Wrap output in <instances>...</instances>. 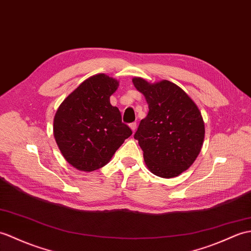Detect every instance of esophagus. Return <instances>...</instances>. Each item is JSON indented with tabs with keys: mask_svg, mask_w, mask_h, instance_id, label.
Segmentation results:
<instances>
[{
	"mask_svg": "<svg viewBox=\"0 0 251 251\" xmlns=\"http://www.w3.org/2000/svg\"><path fill=\"white\" fill-rule=\"evenodd\" d=\"M129 126H130V128H131V130H132L133 132H135L136 129H137V122H133V123H130Z\"/></svg>",
	"mask_w": 251,
	"mask_h": 251,
	"instance_id": "obj_1",
	"label": "esophagus"
}]
</instances>
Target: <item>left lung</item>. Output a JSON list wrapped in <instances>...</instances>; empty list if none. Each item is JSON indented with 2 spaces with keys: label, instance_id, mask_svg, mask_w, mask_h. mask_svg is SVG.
Instances as JSON below:
<instances>
[{
  "label": "left lung",
  "instance_id": "left-lung-1",
  "mask_svg": "<svg viewBox=\"0 0 251 251\" xmlns=\"http://www.w3.org/2000/svg\"><path fill=\"white\" fill-rule=\"evenodd\" d=\"M132 82L149 104L147 118L133 136L143 151L145 164L157 176L176 177L194 164L201 151L205 129L200 110L170 81L150 84L133 78Z\"/></svg>",
  "mask_w": 251,
  "mask_h": 251
}]
</instances>
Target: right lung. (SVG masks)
I'll return each mask as SVG.
<instances>
[{"mask_svg": "<svg viewBox=\"0 0 251 251\" xmlns=\"http://www.w3.org/2000/svg\"><path fill=\"white\" fill-rule=\"evenodd\" d=\"M119 82L99 74L83 81L57 109L53 131L68 164L94 171L108 164L131 129L122 122L120 110L110 103Z\"/></svg>", "mask_w": 251, "mask_h": 251, "instance_id": "1", "label": "right lung"}]
</instances>
